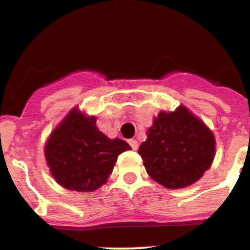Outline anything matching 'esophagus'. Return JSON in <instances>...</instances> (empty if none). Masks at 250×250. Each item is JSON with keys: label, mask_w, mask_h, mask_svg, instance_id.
Masks as SVG:
<instances>
[{"label": "esophagus", "mask_w": 250, "mask_h": 250, "mask_svg": "<svg viewBox=\"0 0 250 250\" xmlns=\"http://www.w3.org/2000/svg\"><path fill=\"white\" fill-rule=\"evenodd\" d=\"M128 143H129L130 147H132L133 150H138V147H139V143H138V141L135 139H130L129 141H128Z\"/></svg>", "instance_id": "1"}]
</instances>
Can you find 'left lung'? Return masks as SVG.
Segmentation results:
<instances>
[{
    "instance_id": "left-lung-1",
    "label": "left lung",
    "mask_w": 250,
    "mask_h": 250,
    "mask_svg": "<svg viewBox=\"0 0 250 250\" xmlns=\"http://www.w3.org/2000/svg\"><path fill=\"white\" fill-rule=\"evenodd\" d=\"M138 153L153 180L167 188H181L209 169L215 139L202 121L179 106L174 112H160Z\"/></svg>"
}]
</instances>
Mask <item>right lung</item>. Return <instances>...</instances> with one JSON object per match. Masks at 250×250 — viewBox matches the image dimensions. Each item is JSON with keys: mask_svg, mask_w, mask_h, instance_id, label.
<instances>
[{"mask_svg": "<svg viewBox=\"0 0 250 250\" xmlns=\"http://www.w3.org/2000/svg\"><path fill=\"white\" fill-rule=\"evenodd\" d=\"M87 117L74 109L55 128L44 155L50 173L67 190L89 192L104 185L117 157L130 146L121 139H109Z\"/></svg>", "mask_w": 250, "mask_h": 250, "instance_id": "add662e5", "label": "right lung"}]
</instances>
